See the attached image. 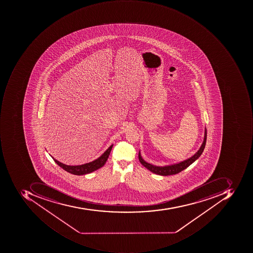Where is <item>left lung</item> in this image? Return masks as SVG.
Returning a JSON list of instances; mask_svg holds the SVG:
<instances>
[{
  "label": "left lung",
  "mask_w": 253,
  "mask_h": 253,
  "mask_svg": "<svg viewBox=\"0 0 253 253\" xmlns=\"http://www.w3.org/2000/svg\"><path fill=\"white\" fill-rule=\"evenodd\" d=\"M207 140V129L205 128V138H204L203 143H202V146H201L200 149L198 150V152L192 156L188 160L182 161V162L179 163V164H174V165L171 166H166V167H156V166L152 165V164H148L143 160L142 157L140 156V153L139 152L138 158L140 164H142L144 167L149 169L150 172H154V173L157 174V175H175V174L178 173V172H182L187 167H189L192 163L195 162V160L202 155L203 153L204 149L205 147V144H206Z\"/></svg>",
  "instance_id": "8db88e82"
}]
</instances>
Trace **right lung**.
<instances>
[{
	"label": "right lung",
	"instance_id": "add662e5",
	"mask_svg": "<svg viewBox=\"0 0 253 253\" xmlns=\"http://www.w3.org/2000/svg\"><path fill=\"white\" fill-rule=\"evenodd\" d=\"M113 145H111L107 150L105 151L103 155L99 157V158L96 159V160H93L92 162L88 163V164H83L80 166H68L65 164L60 163L58 160L53 158L54 161L60 167L65 169L70 173L74 174V175H85V174L90 173L93 171L96 170L98 169L101 168L103 167L107 161L108 157L110 154L111 150L113 148Z\"/></svg>",
	"mask_w": 253,
	"mask_h": 253
}]
</instances>
